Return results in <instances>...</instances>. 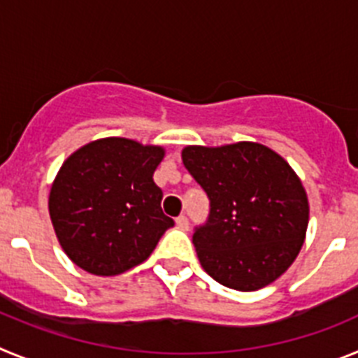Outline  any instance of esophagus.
Here are the masks:
<instances>
[{
	"mask_svg": "<svg viewBox=\"0 0 358 358\" xmlns=\"http://www.w3.org/2000/svg\"><path fill=\"white\" fill-rule=\"evenodd\" d=\"M176 226L179 227V229L186 231L189 227V222H188V218L185 217V215H181V217H177L176 218Z\"/></svg>",
	"mask_w": 358,
	"mask_h": 358,
	"instance_id": "34e87169",
	"label": "esophagus"
}]
</instances>
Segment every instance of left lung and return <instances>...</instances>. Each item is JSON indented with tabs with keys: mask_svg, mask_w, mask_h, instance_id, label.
Masks as SVG:
<instances>
[{
	"mask_svg": "<svg viewBox=\"0 0 358 358\" xmlns=\"http://www.w3.org/2000/svg\"><path fill=\"white\" fill-rule=\"evenodd\" d=\"M182 163L210 199L195 227L202 268L229 289L251 292L292 265L305 242L308 199L280 154L252 141L182 148Z\"/></svg>",
	"mask_w": 358,
	"mask_h": 358,
	"instance_id": "8db88e82",
	"label": "left lung"
}]
</instances>
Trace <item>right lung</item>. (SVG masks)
<instances>
[{"mask_svg": "<svg viewBox=\"0 0 358 358\" xmlns=\"http://www.w3.org/2000/svg\"><path fill=\"white\" fill-rule=\"evenodd\" d=\"M157 145L103 138L73 152L50 189L53 229L69 260L96 276L143 264L173 220L161 210Z\"/></svg>", "mask_w": 358, "mask_h": 358, "instance_id": "1", "label": "right lung"}]
</instances>
